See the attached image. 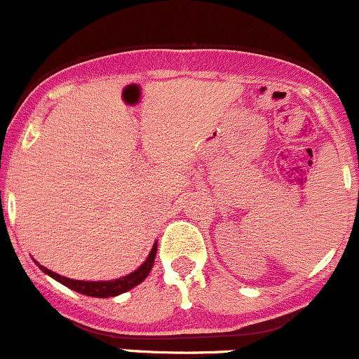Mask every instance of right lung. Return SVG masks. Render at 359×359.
<instances>
[{
    "mask_svg": "<svg viewBox=\"0 0 359 359\" xmlns=\"http://www.w3.org/2000/svg\"><path fill=\"white\" fill-rule=\"evenodd\" d=\"M155 255H157V243L154 244V248H151L147 260H144L136 271L123 276V278L113 279V281H78V279H69V278H64V276L55 274V272L48 271L47 267L40 265L38 262H34V264H36L45 274H48L50 278H54L55 281H59L60 285L73 290V292H78L81 293V295H87V297H97V299H108V297L122 295V293L129 292V290H133L134 286L143 283L144 279H147V276L150 274L151 267H154Z\"/></svg>",
    "mask_w": 359,
    "mask_h": 359,
    "instance_id": "add662e5",
    "label": "right lung"
}]
</instances>
